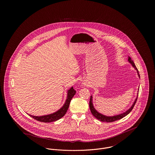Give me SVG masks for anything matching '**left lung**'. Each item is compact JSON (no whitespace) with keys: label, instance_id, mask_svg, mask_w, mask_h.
<instances>
[{"label":"left lung","instance_id":"left-lung-1","mask_svg":"<svg viewBox=\"0 0 155 155\" xmlns=\"http://www.w3.org/2000/svg\"><path fill=\"white\" fill-rule=\"evenodd\" d=\"M128 62L132 65V67H133L136 71H137V75L139 76V77L140 78V75L139 74V71H138V69H137L136 65L134 64L133 61H132L131 59V58L130 57L128 56ZM139 93V92H138ZM137 93V94H138ZM137 97H138V95L137 96V97L136 98L134 103L132 104V105H131V107L128 109L127 110L126 112L122 113V114H118V115H114V116H106V115H104L99 112H98L97 110L95 109V108L94 107V105H93V96H91V97H90V110H91V114H93V115L96 118L97 120H100L101 121H102V122H107V123H110V122H114V121H117V120H119L121 118H123V117H126V115H127L130 112L131 110H132V108H134V105H135V104L137 101Z\"/></svg>","mask_w":155,"mask_h":155}]
</instances>
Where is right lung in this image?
I'll return each mask as SVG.
<instances>
[{"label": "right lung", "instance_id": "add662e5", "mask_svg": "<svg viewBox=\"0 0 155 155\" xmlns=\"http://www.w3.org/2000/svg\"><path fill=\"white\" fill-rule=\"evenodd\" d=\"M75 93H76V91L74 89L73 87H71L68 91L67 99H66L63 106L56 112H54L49 115H43V116H33L31 115H29V116H31L34 119L37 121L43 122V123H50V122L56 121L59 120L60 118H61L62 117H63L66 114V112H67L71 101L72 97L75 94Z\"/></svg>", "mask_w": 155, "mask_h": 155}]
</instances>
